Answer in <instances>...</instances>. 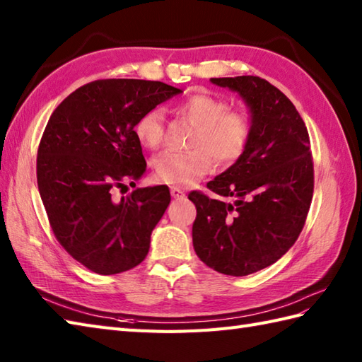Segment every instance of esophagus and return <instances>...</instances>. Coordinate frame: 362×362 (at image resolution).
<instances>
[{"mask_svg": "<svg viewBox=\"0 0 362 362\" xmlns=\"http://www.w3.org/2000/svg\"><path fill=\"white\" fill-rule=\"evenodd\" d=\"M171 196L174 199H182L183 196H185V191L180 189V188H177V187H171Z\"/></svg>", "mask_w": 362, "mask_h": 362, "instance_id": "1", "label": "esophagus"}]
</instances>
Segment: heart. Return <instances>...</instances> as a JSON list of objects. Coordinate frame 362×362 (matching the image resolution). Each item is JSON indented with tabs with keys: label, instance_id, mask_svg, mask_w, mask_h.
<instances>
[{
	"label": "heart",
	"instance_id": "heart-1",
	"mask_svg": "<svg viewBox=\"0 0 362 362\" xmlns=\"http://www.w3.org/2000/svg\"><path fill=\"white\" fill-rule=\"evenodd\" d=\"M196 130L193 149L165 151L153 158V175L158 182L185 187L209 174L214 160L219 166L233 165L247 149L252 136L249 112L228 109L227 101L209 93H194L177 107ZM135 135L144 148L157 149L163 143L165 117L161 109H151L136 121Z\"/></svg>",
	"mask_w": 362,
	"mask_h": 362
}]
</instances>
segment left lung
Here are the masks:
<instances>
[{
	"instance_id": "1",
	"label": "left lung",
	"mask_w": 362,
	"mask_h": 362,
	"mask_svg": "<svg viewBox=\"0 0 362 362\" xmlns=\"http://www.w3.org/2000/svg\"><path fill=\"white\" fill-rule=\"evenodd\" d=\"M210 81L244 99L252 136L243 156L206 183L222 199L188 194L197 210L193 245L214 271L244 276L274 264L302 232L314 189L310 135L294 104L266 79Z\"/></svg>"
}]
</instances>
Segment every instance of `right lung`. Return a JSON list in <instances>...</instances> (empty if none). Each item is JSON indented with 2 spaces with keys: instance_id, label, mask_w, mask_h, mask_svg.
<instances>
[{
  "instance_id": "right-lung-1",
  "label": "right lung",
  "mask_w": 362,
  "mask_h": 362,
  "mask_svg": "<svg viewBox=\"0 0 362 362\" xmlns=\"http://www.w3.org/2000/svg\"><path fill=\"white\" fill-rule=\"evenodd\" d=\"M182 90L158 81L86 83L52 112L37 152V183L60 245L90 271L113 275L138 266L171 194L166 185L113 197L146 173L135 124Z\"/></svg>"
}]
</instances>
